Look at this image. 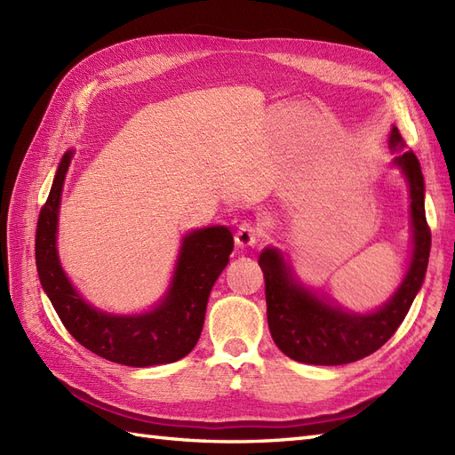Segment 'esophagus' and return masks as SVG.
<instances>
[{
    "label": "esophagus",
    "instance_id": "1",
    "mask_svg": "<svg viewBox=\"0 0 455 455\" xmlns=\"http://www.w3.org/2000/svg\"><path fill=\"white\" fill-rule=\"evenodd\" d=\"M258 240H259V228L252 225V222H243L235 235V243L238 248L256 246Z\"/></svg>",
    "mask_w": 455,
    "mask_h": 455
}]
</instances>
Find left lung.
<instances>
[{
  "label": "left lung",
  "mask_w": 455,
  "mask_h": 455,
  "mask_svg": "<svg viewBox=\"0 0 455 455\" xmlns=\"http://www.w3.org/2000/svg\"><path fill=\"white\" fill-rule=\"evenodd\" d=\"M389 148L407 180L411 197L412 252L407 274L387 303L371 313H352L299 282L282 250L266 248L258 264L266 279L267 326L275 346L295 362L342 365L373 354L404 321L422 287L430 256V228L424 212V178L420 162L407 148L397 127L391 129Z\"/></svg>",
  "instance_id": "obj_1"
}]
</instances>
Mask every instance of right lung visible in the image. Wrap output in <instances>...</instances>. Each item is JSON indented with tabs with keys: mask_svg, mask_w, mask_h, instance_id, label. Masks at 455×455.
<instances>
[{
	"mask_svg": "<svg viewBox=\"0 0 455 455\" xmlns=\"http://www.w3.org/2000/svg\"><path fill=\"white\" fill-rule=\"evenodd\" d=\"M72 156L74 150H68L58 164L51 193L36 222L35 258L44 293L66 331L105 360L131 367L181 360L199 340L209 293L235 248L233 233L219 225L191 230L183 236L168 291L150 311L140 315L100 311L76 291L56 248L58 209Z\"/></svg>",
	"mask_w": 455,
	"mask_h": 455,
	"instance_id": "obj_1",
	"label": "right lung"
}]
</instances>
